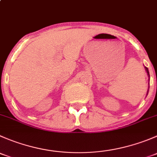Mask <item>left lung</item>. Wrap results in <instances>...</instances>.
Returning <instances> with one entry per match:
<instances>
[{
	"instance_id": "8db88e82",
	"label": "left lung",
	"mask_w": 157,
	"mask_h": 157,
	"mask_svg": "<svg viewBox=\"0 0 157 157\" xmlns=\"http://www.w3.org/2000/svg\"><path fill=\"white\" fill-rule=\"evenodd\" d=\"M145 69H146V71H147V74H148V77H150V74H149V71H148V68H147V67H145Z\"/></svg>"
}]
</instances>
